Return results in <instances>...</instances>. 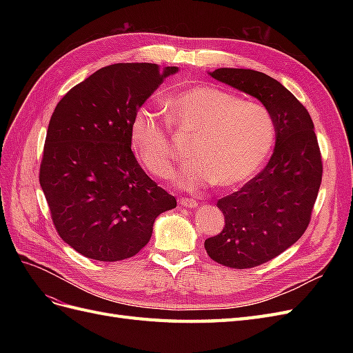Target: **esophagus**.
<instances>
[{
	"instance_id": "34e87169",
	"label": "esophagus",
	"mask_w": 353,
	"mask_h": 353,
	"mask_svg": "<svg viewBox=\"0 0 353 353\" xmlns=\"http://www.w3.org/2000/svg\"><path fill=\"white\" fill-rule=\"evenodd\" d=\"M179 205L184 206V208H196L197 206V201L194 199H187V197H181L179 200Z\"/></svg>"
}]
</instances>
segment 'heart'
<instances>
[{
    "mask_svg": "<svg viewBox=\"0 0 353 353\" xmlns=\"http://www.w3.org/2000/svg\"><path fill=\"white\" fill-rule=\"evenodd\" d=\"M166 120L140 109L131 123V140L145 168L157 176L172 172L175 150L169 127L194 135L190 162L178 183L187 190L216 183L234 187L250 179L268 159L276 138L271 110L262 103L241 100L212 85H197L166 100Z\"/></svg>",
    "mask_w": 353,
    "mask_h": 353,
    "instance_id": "1",
    "label": "heart"
}]
</instances>
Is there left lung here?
I'll use <instances>...</instances> for the list:
<instances>
[{
	"mask_svg": "<svg viewBox=\"0 0 353 353\" xmlns=\"http://www.w3.org/2000/svg\"><path fill=\"white\" fill-rule=\"evenodd\" d=\"M209 74L258 99L276 125L268 165L236 193L218 200L225 227L205 241L215 262L253 268L287 250L306 231L323 179L321 152L305 105L279 81L252 69L221 68Z\"/></svg>",
	"mask_w": 353,
	"mask_h": 353,
	"instance_id": "1",
	"label": "left lung"
}]
</instances>
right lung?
<instances>
[{
  "instance_id": "1",
  "label": "right lung",
  "mask_w": 353,
  "mask_h": 353,
  "mask_svg": "<svg viewBox=\"0 0 353 353\" xmlns=\"http://www.w3.org/2000/svg\"><path fill=\"white\" fill-rule=\"evenodd\" d=\"M176 72L116 63L74 85L52 112L39 184L59 236L90 259L132 258L160 213L176 208L131 150L134 114Z\"/></svg>"
}]
</instances>
